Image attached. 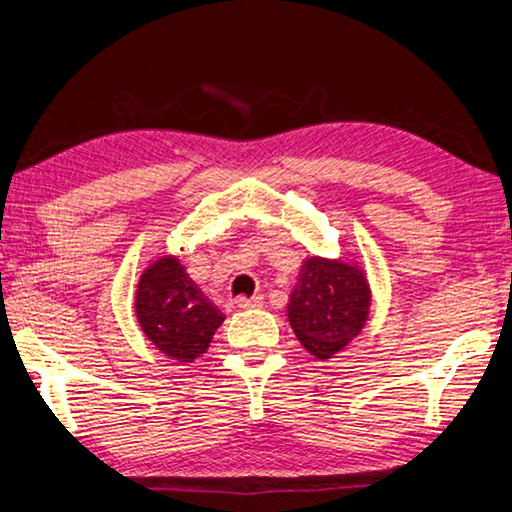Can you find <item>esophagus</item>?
<instances>
[{"label":"esophagus","mask_w":512,"mask_h":512,"mask_svg":"<svg viewBox=\"0 0 512 512\" xmlns=\"http://www.w3.org/2000/svg\"><path fill=\"white\" fill-rule=\"evenodd\" d=\"M235 304L239 309H262L264 306V297L255 295V297H237Z\"/></svg>","instance_id":"obj_1"}]
</instances>
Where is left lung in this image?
<instances>
[{
    "label": "left lung",
    "instance_id": "1",
    "mask_svg": "<svg viewBox=\"0 0 512 512\" xmlns=\"http://www.w3.org/2000/svg\"><path fill=\"white\" fill-rule=\"evenodd\" d=\"M369 284L358 266L309 257L288 300V322L315 358L327 360L365 327Z\"/></svg>",
    "mask_w": 512,
    "mask_h": 512
}]
</instances>
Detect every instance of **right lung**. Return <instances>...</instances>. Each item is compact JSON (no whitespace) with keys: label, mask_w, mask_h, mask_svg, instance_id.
I'll return each mask as SVG.
<instances>
[{"label":"right lung","mask_w":512,"mask_h":512,"mask_svg":"<svg viewBox=\"0 0 512 512\" xmlns=\"http://www.w3.org/2000/svg\"><path fill=\"white\" fill-rule=\"evenodd\" d=\"M136 318L161 353L192 362L210 347L224 313L190 280L179 259L161 257L138 282Z\"/></svg>","instance_id":"1"}]
</instances>
